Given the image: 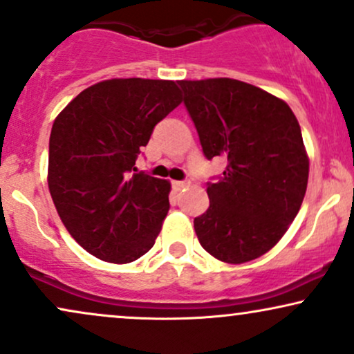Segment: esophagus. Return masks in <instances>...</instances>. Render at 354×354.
<instances>
[{"mask_svg": "<svg viewBox=\"0 0 354 354\" xmlns=\"http://www.w3.org/2000/svg\"><path fill=\"white\" fill-rule=\"evenodd\" d=\"M188 185H189V181H173V188L176 189V191L183 189V188H185V186H188Z\"/></svg>", "mask_w": 354, "mask_h": 354, "instance_id": "34e87169", "label": "esophagus"}]
</instances>
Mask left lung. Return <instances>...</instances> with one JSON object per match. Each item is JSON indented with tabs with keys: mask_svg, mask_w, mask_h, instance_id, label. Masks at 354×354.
I'll return each mask as SVG.
<instances>
[{
	"mask_svg": "<svg viewBox=\"0 0 354 354\" xmlns=\"http://www.w3.org/2000/svg\"><path fill=\"white\" fill-rule=\"evenodd\" d=\"M207 160L224 173L207 183L209 207L194 219L199 244L227 263L254 261L282 239L308 183L301 130L283 100L234 79L180 80Z\"/></svg>",
	"mask_w": 354,
	"mask_h": 354,
	"instance_id": "1",
	"label": "left lung"
}]
</instances>
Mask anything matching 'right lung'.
Listing matches in <instances>:
<instances>
[{
    "instance_id": "add662e5",
    "label": "right lung",
    "mask_w": 354,
    "mask_h": 354,
    "mask_svg": "<svg viewBox=\"0 0 354 354\" xmlns=\"http://www.w3.org/2000/svg\"><path fill=\"white\" fill-rule=\"evenodd\" d=\"M180 104L173 80L112 79L85 88L54 120L50 196L71 236L100 261L133 262L155 244L169 183L135 173V161Z\"/></svg>"
}]
</instances>
